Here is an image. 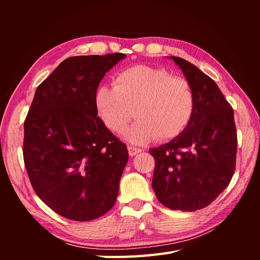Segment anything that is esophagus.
<instances>
[{"label":"esophagus","mask_w":260,"mask_h":260,"mask_svg":"<svg viewBox=\"0 0 260 260\" xmlns=\"http://www.w3.org/2000/svg\"><path fill=\"white\" fill-rule=\"evenodd\" d=\"M128 152H129L130 156H136L137 154L142 152V149L138 148V147H135V146H128Z\"/></svg>","instance_id":"1"}]
</instances>
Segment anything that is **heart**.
Returning <instances> with one entry per match:
<instances>
[{
	"mask_svg": "<svg viewBox=\"0 0 260 260\" xmlns=\"http://www.w3.org/2000/svg\"><path fill=\"white\" fill-rule=\"evenodd\" d=\"M98 113L106 127L120 132L133 116L136 122L122 133L132 144L177 137L191 121L195 95L191 84L167 70L138 65L116 76L115 86L101 85L95 93Z\"/></svg>",
	"mask_w": 260,
	"mask_h": 260,
	"instance_id": "1",
	"label": "heart"
}]
</instances>
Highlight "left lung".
<instances>
[{
	"mask_svg": "<svg viewBox=\"0 0 260 260\" xmlns=\"http://www.w3.org/2000/svg\"><path fill=\"white\" fill-rule=\"evenodd\" d=\"M183 73L195 95V111L185 129L153 147L152 186L162 205L181 211L208 206L229 185L235 169L237 128L233 109L216 82L187 60L168 56Z\"/></svg>",
	"mask_w": 260,
	"mask_h": 260,
	"instance_id": "obj_1",
	"label": "left lung"
}]
</instances>
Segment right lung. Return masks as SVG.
<instances>
[{
	"label": "right lung",
	"mask_w": 260,
	"mask_h": 260,
	"mask_svg": "<svg viewBox=\"0 0 260 260\" xmlns=\"http://www.w3.org/2000/svg\"><path fill=\"white\" fill-rule=\"evenodd\" d=\"M125 55L74 56L38 86L23 124V160L37 195L58 215L90 221L116 203L124 143L98 117L95 93Z\"/></svg>",
	"instance_id": "1"
}]
</instances>
